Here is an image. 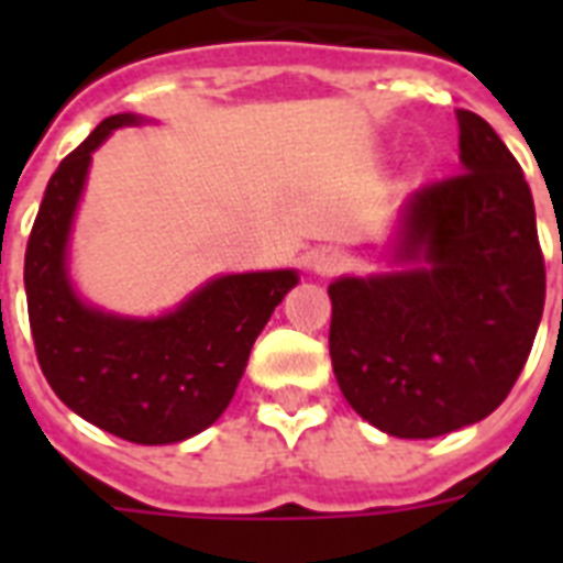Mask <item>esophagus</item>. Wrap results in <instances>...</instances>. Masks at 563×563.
I'll list each match as a JSON object with an SVG mask.
<instances>
[{
	"mask_svg": "<svg viewBox=\"0 0 563 563\" xmlns=\"http://www.w3.org/2000/svg\"><path fill=\"white\" fill-rule=\"evenodd\" d=\"M312 268L318 274H335L344 268V256L335 251V247H321L316 256H312Z\"/></svg>",
	"mask_w": 563,
	"mask_h": 563,
	"instance_id": "obj_1",
	"label": "esophagus"
}]
</instances>
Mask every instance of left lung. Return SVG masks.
Masks as SVG:
<instances>
[{
  "label": "left lung",
  "instance_id": "left-lung-1",
  "mask_svg": "<svg viewBox=\"0 0 563 563\" xmlns=\"http://www.w3.org/2000/svg\"><path fill=\"white\" fill-rule=\"evenodd\" d=\"M462 172L420 187L400 260L423 268L330 283V360L344 400L397 438L488 418L523 371L547 300L534 201L497 131L455 110Z\"/></svg>",
  "mask_w": 563,
  "mask_h": 563
}]
</instances>
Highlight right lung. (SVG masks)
<instances>
[{"label":"right lung","mask_w":563,"mask_h":563,"mask_svg":"<svg viewBox=\"0 0 563 563\" xmlns=\"http://www.w3.org/2000/svg\"><path fill=\"white\" fill-rule=\"evenodd\" d=\"M131 122L140 119H104L48 178L25 247L29 324L43 376L75 415L134 444H175L228 409L256 335L298 274H228L152 321L84 307L66 280L69 224L90 154Z\"/></svg>","instance_id":"right-lung-1"}]
</instances>
